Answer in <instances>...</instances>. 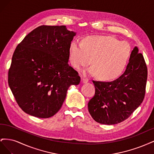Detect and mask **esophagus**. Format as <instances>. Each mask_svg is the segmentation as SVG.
Returning a JSON list of instances; mask_svg holds the SVG:
<instances>
[{"label":"esophagus","instance_id":"esophagus-1","mask_svg":"<svg viewBox=\"0 0 154 154\" xmlns=\"http://www.w3.org/2000/svg\"><path fill=\"white\" fill-rule=\"evenodd\" d=\"M81 81H82V82L83 83H86L88 82V80H87V78H82Z\"/></svg>","mask_w":154,"mask_h":154}]
</instances>
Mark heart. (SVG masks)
I'll use <instances>...</instances> for the list:
<instances>
[{"mask_svg":"<svg viewBox=\"0 0 154 154\" xmlns=\"http://www.w3.org/2000/svg\"><path fill=\"white\" fill-rule=\"evenodd\" d=\"M131 48L126 42L111 36H92L83 42L73 40L69 47V60L72 66L80 70L91 62L90 74H97L103 80L119 76L127 66Z\"/></svg>","mask_w":154,"mask_h":154,"instance_id":"heart-1","label":"heart"}]
</instances>
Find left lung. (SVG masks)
Returning a JSON list of instances; mask_svg holds the SVG:
<instances>
[{"instance_id": "8db88e82", "label": "left lung", "mask_w": 154, "mask_h": 154, "mask_svg": "<svg viewBox=\"0 0 154 154\" xmlns=\"http://www.w3.org/2000/svg\"><path fill=\"white\" fill-rule=\"evenodd\" d=\"M148 71L143 56L135 47L125 72L112 82L93 81L95 94L88 109L96 122L115 125L130 117L145 95Z\"/></svg>"}]
</instances>
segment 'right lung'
I'll return each instance as SVG.
<instances>
[{"label": "right lung", "mask_w": 154, "mask_h": 154, "mask_svg": "<svg viewBox=\"0 0 154 154\" xmlns=\"http://www.w3.org/2000/svg\"><path fill=\"white\" fill-rule=\"evenodd\" d=\"M76 32L66 26H40L26 35L13 54L8 84L24 112L39 118L57 114L78 72L68 63Z\"/></svg>", "instance_id": "1"}]
</instances>
